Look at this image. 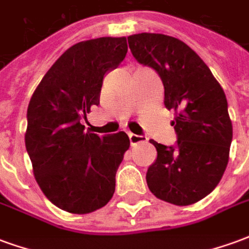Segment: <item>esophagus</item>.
<instances>
[{
    "mask_svg": "<svg viewBox=\"0 0 249 249\" xmlns=\"http://www.w3.org/2000/svg\"><path fill=\"white\" fill-rule=\"evenodd\" d=\"M129 141H130V145H137V144H140V142H144L146 141V139L144 136H139L135 135V133H129Z\"/></svg>",
    "mask_w": 249,
    "mask_h": 249,
    "instance_id": "esophagus-1",
    "label": "esophagus"
}]
</instances>
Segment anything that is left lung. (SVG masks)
<instances>
[{
  "instance_id": "1",
  "label": "left lung",
  "mask_w": 249,
  "mask_h": 249,
  "mask_svg": "<svg viewBox=\"0 0 249 249\" xmlns=\"http://www.w3.org/2000/svg\"><path fill=\"white\" fill-rule=\"evenodd\" d=\"M137 61L153 68L164 85V105L175 110L178 144L156 146L146 184L160 200L175 205L197 203L213 191L230 160L232 121L223 88L205 62L183 41L160 35L128 37Z\"/></svg>"
}]
</instances>
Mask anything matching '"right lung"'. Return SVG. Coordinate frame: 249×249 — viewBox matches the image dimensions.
I'll return each mask as SVG.
<instances>
[{
  "mask_svg": "<svg viewBox=\"0 0 249 249\" xmlns=\"http://www.w3.org/2000/svg\"><path fill=\"white\" fill-rule=\"evenodd\" d=\"M126 52L125 37L74 44L46 71L30 98L25 146L36 181L52 203L69 213H90L113 196L129 137L125 132H85L80 120L100 104L105 73Z\"/></svg>",
  "mask_w": 249,
  "mask_h": 249,
  "instance_id": "obj_1",
  "label": "right lung"
}]
</instances>
